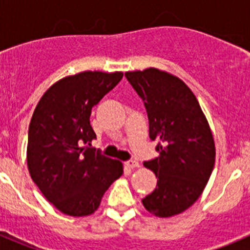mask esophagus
<instances>
[{
  "instance_id": "1",
  "label": "esophagus",
  "mask_w": 250,
  "mask_h": 250,
  "mask_svg": "<svg viewBox=\"0 0 250 250\" xmlns=\"http://www.w3.org/2000/svg\"><path fill=\"white\" fill-rule=\"evenodd\" d=\"M125 165H126L127 167H129V169H135V167H140V165H139V163L136 160H129V161H126V163H125Z\"/></svg>"
}]
</instances>
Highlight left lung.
Listing matches in <instances>:
<instances>
[{
	"instance_id": "8db88e82",
	"label": "left lung",
	"mask_w": 250,
	"mask_h": 250,
	"mask_svg": "<svg viewBox=\"0 0 250 250\" xmlns=\"http://www.w3.org/2000/svg\"><path fill=\"white\" fill-rule=\"evenodd\" d=\"M125 77L144 103L150 140L158 141V158L144 161L158 183L143 204L161 218L183 213L198 200L213 171L209 124L195 95L178 77L152 67Z\"/></svg>"
}]
</instances>
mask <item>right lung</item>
<instances>
[{
  "label": "right lung",
  "instance_id": "right-lung-1",
  "mask_svg": "<svg viewBox=\"0 0 250 250\" xmlns=\"http://www.w3.org/2000/svg\"><path fill=\"white\" fill-rule=\"evenodd\" d=\"M123 72L85 71L57 81L35 109L27 141L30 175L46 199L71 216L94 213L123 164L91 146V109ZM85 146L83 147V145Z\"/></svg>",
  "mask_w": 250,
  "mask_h": 250
}]
</instances>
